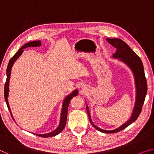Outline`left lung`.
Returning a JSON list of instances; mask_svg holds the SVG:
<instances>
[{
	"label": "left lung",
	"mask_w": 154,
	"mask_h": 154,
	"mask_svg": "<svg viewBox=\"0 0 154 154\" xmlns=\"http://www.w3.org/2000/svg\"><path fill=\"white\" fill-rule=\"evenodd\" d=\"M106 39L109 43H110L112 46H113L115 48L117 49L116 52L113 54V58H119L121 61L124 62L131 69L132 72H133L135 79V85H136L137 88V98L134 108L133 112H132L131 118H130L129 120L126 123L122 125V126L118 128L113 130H103L94 124L92 122V119H91L88 106H86V109L90 123L96 130H99L100 132H105V133H116V132H119L123 129L126 128L127 126H128L132 122L136 120L138 117L139 116L142 110L143 105L144 104L146 94H147V84L143 62L139 57L135 54V52H134V51L131 49V48L124 41L121 39L109 38H106Z\"/></svg>",
	"instance_id": "8db88e82"
}]
</instances>
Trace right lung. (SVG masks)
<instances>
[{"mask_svg": "<svg viewBox=\"0 0 154 154\" xmlns=\"http://www.w3.org/2000/svg\"><path fill=\"white\" fill-rule=\"evenodd\" d=\"M41 45V43L40 41H31V42L24 44V45H23L22 48L19 49V50H18L17 53L12 57L11 59L10 60V61L9 62L8 66H7V79H6V82H5V84L4 96H5V102H6V103H7V107H8V109L9 110V112H10V113H11V111H10V108H9L8 99H7V97H8V94H9V79H10V75H11V68L13 66V64H14V62L20 56L21 54H22L23 51H24L23 50V49H25L26 48H28V47H38V46H40ZM77 94H78V90H75L71 94H69L68 96H66V98L64 99V103H63V106H62V109L60 122L59 126L58 128H57V129L56 130H54V131L51 132H50V133H48V134H35L37 135V136H38V137L47 138V137H51L56 136V135L58 134L60 132H61L62 130H64L65 125H66V123L68 107H69L70 101H71V99L73 98L74 96H76L77 95Z\"/></svg>", "mask_w": 154, "mask_h": 154, "instance_id": "1", "label": "right lung"}]
</instances>
